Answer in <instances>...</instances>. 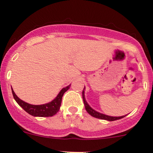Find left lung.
Instances as JSON below:
<instances>
[{
	"instance_id": "1",
	"label": "left lung",
	"mask_w": 153,
	"mask_h": 153,
	"mask_svg": "<svg viewBox=\"0 0 153 153\" xmlns=\"http://www.w3.org/2000/svg\"><path fill=\"white\" fill-rule=\"evenodd\" d=\"M84 90V89H83ZM83 90V92H82V96H83V103H84L85 105V108H86V111L90 115L92 116V117H95V118H98V119H101V120H108V121H114V120H120V119L123 118L125 117V116H123V117H110V116L108 115H105L99 113V112L96 111H94V109L91 108V107L89 105V104L87 103V102L85 100V97H84V91Z\"/></svg>"
}]
</instances>
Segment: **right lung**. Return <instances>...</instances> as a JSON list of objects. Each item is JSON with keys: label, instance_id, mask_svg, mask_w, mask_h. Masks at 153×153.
<instances>
[{"label": "right lung", "instance_id": "1", "mask_svg": "<svg viewBox=\"0 0 153 153\" xmlns=\"http://www.w3.org/2000/svg\"><path fill=\"white\" fill-rule=\"evenodd\" d=\"M70 85H69L67 87L63 88L59 94H58L57 97L51 102L47 104H44V105H30V104L27 103V102H24L22 100L17 97L15 94L14 91H13L12 89L13 97H14V100L16 102L18 103V105L21 106L22 108L28 113L29 114L33 116V117H52V116L55 115L57 114V112L59 111L60 108L61 103H62V97H63L65 91L70 89Z\"/></svg>", "mask_w": 153, "mask_h": 153}]
</instances>
